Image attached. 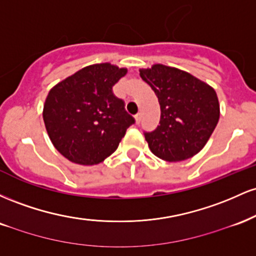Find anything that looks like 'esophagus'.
<instances>
[{"label":"esophagus","mask_w":256,"mask_h":256,"mask_svg":"<svg viewBox=\"0 0 256 256\" xmlns=\"http://www.w3.org/2000/svg\"><path fill=\"white\" fill-rule=\"evenodd\" d=\"M134 119H136V122H137V124H140V120H142V114H140V113H137L136 116H134Z\"/></svg>","instance_id":"1"}]
</instances>
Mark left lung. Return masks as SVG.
<instances>
[{
    "label": "left lung",
    "instance_id": "1",
    "mask_svg": "<svg viewBox=\"0 0 256 256\" xmlns=\"http://www.w3.org/2000/svg\"><path fill=\"white\" fill-rule=\"evenodd\" d=\"M140 76L160 104L154 131H144L149 149L165 161H183L204 148L218 124L220 110L216 91L190 73L154 64Z\"/></svg>",
    "mask_w": 256,
    "mask_h": 256
}]
</instances>
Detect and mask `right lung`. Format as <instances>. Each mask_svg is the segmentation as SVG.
<instances>
[{
	"instance_id": "add662e5",
	"label": "right lung",
	"mask_w": 256,
	"mask_h": 256,
	"mask_svg": "<svg viewBox=\"0 0 256 256\" xmlns=\"http://www.w3.org/2000/svg\"><path fill=\"white\" fill-rule=\"evenodd\" d=\"M125 68L98 64L66 78L49 91L43 120L49 138L64 158L79 165L102 162L118 148L134 118L113 86Z\"/></svg>"
}]
</instances>
